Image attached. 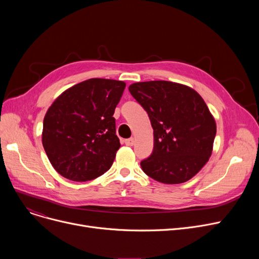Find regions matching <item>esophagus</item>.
I'll use <instances>...</instances> for the list:
<instances>
[{
	"mask_svg": "<svg viewBox=\"0 0 259 259\" xmlns=\"http://www.w3.org/2000/svg\"><path fill=\"white\" fill-rule=\"evenodd\" d=\"M125 144H126L127 146H133V145L135 144V140H134L133 138L128 139V140H126V141H125Z\"/></svg>",
	"mask_w": 259,
	"mask_h": 259,
	"instance_id": "34e87169",
	"label": "esophagus"
}]
</instances>
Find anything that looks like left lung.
<instances>
[{
  "label": "left lung",
  "mask_w": 259,
  "mask_h": 259,
  "mask_svg": "<svg viewBox=\"0 0 259 259\" xmlns=\"http://www.w3.org/2000/svg\"><path fill=\"white\" fill-rule=\"evenodd\" d=\"M129 91L153 128V151L141 161L143 171L164 184L192 179L209 160L216 135L206 103L193 89L168 80L135 83Z\"/></svg>",
  "instance_id": "left-lung-1"
}]
</instances>
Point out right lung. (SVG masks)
<instances>
[{
  "instance_id": "obj_1",
  "label": "right lung",
  "mask_w": 259,
  "mask_h": 259,
  "mask_svg": "<svg viewBox=\"0 0 259 259\" xmlns=\"http://www.w3.org/2000/svg\"><path fill=\"white\" fill-rule=\"evenodd\" d=\"M125 87L121 80L90 78L50 106L42 142L51 165L64 178L87 182L110 169L120 147L113 114Z\"/></svg>"
}]
</instances>
